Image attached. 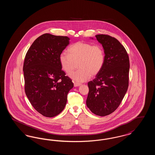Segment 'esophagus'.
<instances>
[{
	"mask_svg": "<svg viewBox=\"0 0 155 155\" xmlns=\"http://www.w3.org/2000/svg\"><path fill=\"white\" fill-rule=\"evenodd\" d=\"M74 87H79L80 86L81 84L80 83H78V82H74Z\"/></svg>",
	"mask_w": 155,
	"mask_h": 155,
	"instance_id": "1",
	"label": "esophagus"
}]
</instances>
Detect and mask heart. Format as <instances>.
<instances>
[{
  "label": "heart",
  "instance_id": "1",
  "mask_svg": "<svg viewBox=\"0 0 155 155\" xmlns=\"http://www.w3.org/2000/svg\"><path fill=\"white\" fill-rule=\"evenodd\" d=\"M68 54L61 53L59 61L67 74L71 73L78 64V70L70 75L71 78L78 82L87 81L92 75L96 76L103 68L105 53L102 46L92 45L84 42H77L68 49Z\"/></svg>",
  "mask_w": 155,
  "mask_h": 155
}]
</instances>
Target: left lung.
<instances>
[{
    "instance_id": "8db88e82",
    "label": "left lung",
    "mask_w": 155,
    "mask_h": 155,
    "mask_svg": "<svg viewBox=\"0 0 155 155\" xmlns=\"http://www.w3.org/2000/svg\"><path fill=\"white\" fill-rule=\"evenodd\" d=\"M105 53L103 68L96 78L88 83L87 106L100 116L116 110L128 87L130 60L124 47L117 39L107 35H95Z\"/></svg>"
}]
</instances>
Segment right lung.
Masks as SVG:
<instances>
[{
    "instance_id": "add662e5",
    "label": "right lung",
    "mask_w": 155,
    "mask_h": 155,
    "mask_svg": "<svg viewBox=\"0 0 155 155\" xmlns=\"http://www.w3.org/2000/svg\"><path fill=\"white\" fill-rule=\"evenodd\" d=\"M69 40L68 37L44 34L35 39L25 57V94L34 109L45 117H53L63 111L67 94L74 87L59 61Z\"/></svg>"
}]
</instances>
